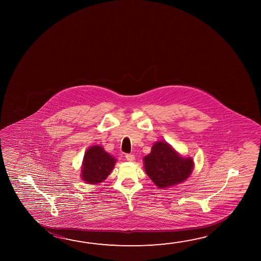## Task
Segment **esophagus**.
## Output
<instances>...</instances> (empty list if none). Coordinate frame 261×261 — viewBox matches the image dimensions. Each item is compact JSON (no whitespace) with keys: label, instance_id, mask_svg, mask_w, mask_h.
Here are the masks:
<instances>
[{"label":"esophagus","instance_id":"esophagus-1","mask_svg":"<svg viewBox=\"0 0 261 261\" xmlns=\"http://www.w3.org/2000/svg\"><path fill=\"white\" fill-rule=\"evenodd\" d=\"M125 158H126V160H127V161H130V162H131V161H134V160H135V155L132 154H125Z\"/></svg>","mask_w":261,"mask_h":261}]
</instances>
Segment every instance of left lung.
<instances>
[{"instance_id":"1","label":"left lung","mask_w":261,"mask_h":261,"mask_svg":"<svg viewBox=\"0 0 261 261\" xmlns=\"http://www.w3.org/2000/svg\"><path fill=\"white\" fill-rule=\"evenodd\" d=\"M146 175L159 188H170L188 179L194 168L191 158H183L167 142L154 143L144 158Z\"/></svg>"}]
</instances>
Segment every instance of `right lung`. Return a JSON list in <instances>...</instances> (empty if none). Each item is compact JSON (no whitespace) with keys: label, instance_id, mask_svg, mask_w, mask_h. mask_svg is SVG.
Wrapping results in <instances>:
<instances>
[{"label":"right lung","instance_id":"1","mask_svg":"<svg viewBox=\"0 0 261 261\" xmlns=\"http://www.w3.org/2000/svg\"><path fill=\"white\" fill-rule=\"evenodd\" d=\"M116 158L107 153L101 145H93L86 150L82 167V178L87 184L103 182L111 173Z\"/></svg>","mask_w":261,"mask_h":261}]
</instances>
